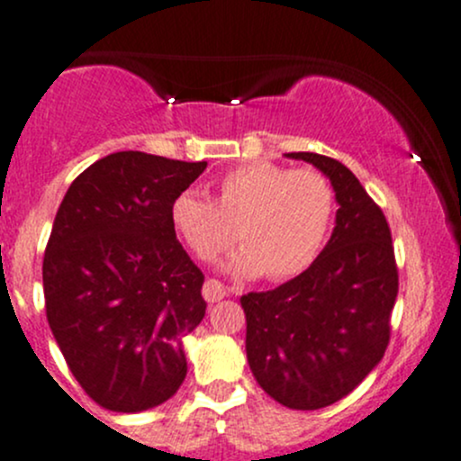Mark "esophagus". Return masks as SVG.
Listing matches in <instances>:
<instances>
[{"label": "esophagus", "instance_id": "1", "mask_svg": "<svg viewBox=\"0 0 461 461\" xmlns=\"http://www.w3.org/2000/svg\"><path fill=\"white\" fill-rule=\"evenodd\" d=\"M224 295H226V288L221 282H217V279H206V282H203V300L206 302L215 303Z\"/></svg>", "mask_w": 461, "mask_h": 461}]
</instances>
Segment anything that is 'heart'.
Returning a JSON list of instances; mask_svg holds the SVG:
<instances>
[{
	"mask_svg": "<svg viewBox=\"0 0 461 461\" xmlns=\"http://www.w3.org/2000/svg\"><path fill=\"white\" fill-rule=\"evenodd\" d=\"M335 206V188L321 170L246 161L221 175L215 203L195 191L179 193L170 224L202 262L230 249L237 229L244 249L226 264L230 273L286 282L320 258Z\"/></svg>",
	"mask_w": 461,
	"mask_h": 461,
	"instance_id": "1",
	"label": "heart"
}]
</instances>
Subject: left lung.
Masks as SVG:
<instances>
[{"mask_svg":"<svg viewBox=\"0 0 461 461\" xmlns=\"http://www.w3.org/2000/svg\"><path fill=\"white\" fill-rule=\"evenodd\" d=\"M286 158L320 168L339 208L329 244L303 273L241 297L246 355L275 402L317 411L348 395L384 357L400 277L386 217L359 179L326 155Z\"/></svg>","mask_w":461,"mask_h":461,"instance_id":"1","label":"left lung"}]
</instances>
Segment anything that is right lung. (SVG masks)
<instances>
[{
    "mask_svg": "<svg viewBox=\"0 0 461 461\" xmlns=\"http://www.w3.org/2000/svg\"><path fill=\"white\" fill-rule=\"evenodd\" d=\"M206 161L122 150L66 191L46 244V317L86 395L115 412L164 404L186 377L184 337L206 315L203 273L170 203Z\"/></svg>",
    "mask_w": 461,
    "mask_h": 461,
    "instance_id": "add662e5",
    "label": "right lung"
}]
</instances>
